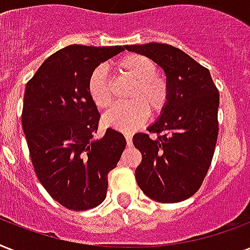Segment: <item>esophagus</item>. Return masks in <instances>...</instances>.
Returning a JSON list of instances; mask_svg holds the SVG:
<instances>
[{
  "instance_id": "obj_1",
  "label": "esophagus",
  "mask_w": 250,
  "mask_h": 250,
  "mask_svg": "<svg viewBox=\"0 0 250 250\" xmlns=\"http://www.w3.org/2000/svg\"><path fill=\"white\" fill-rule=\"evenodd\" d=\"M125 141H127V145H132V135H131V133H125Z\"/></svg>"
}]
</instances>
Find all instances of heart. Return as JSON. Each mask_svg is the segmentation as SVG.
I'll return each instance as SVG.
<instances>
[{
    "instance_id": "heart-1",
    "label": "heart",
    "mask_w": 250,
    "mask_h": 250,
    "mask_svg": "<svg viewBox=\"0 0 250 250\" xmlns=\"http://www.w3.org/2000/svg\"><path fill=\"white\" fill-rule=\"evenodd\" d=\"M118 70L122 75L132 80L128 92L131 102L118 105L104 117V125L118 131L129 132L140 127L149 115H158L166 109L170 100V85L161 75L157 63L148 56L128 53L118 61ZM88 94L100 109H109L113 105V92L107 70L98 66L88 79Z\"/></svg>"
}]
</instances>
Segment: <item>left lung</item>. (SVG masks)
<instances>
[{
	"label": "left lung",
	"mask_w": 250,
	"mask_h": 250,
	"mask_svg": "<svg viewBox=\"0 0 250 250\" xmlns=\"http://www.w3.org/2000/svg\"><path fill=\"white\" fill-rule=\"evenodd\" d=\"M164 68L170 100L161 117L132 141L143 160L135 171L140 189L154 201H184L201 187L218 139L219 92L209 70L180 49L150 42L125 45Z\"/></svg>",
	"instance_id": "1"
}]
</instances>
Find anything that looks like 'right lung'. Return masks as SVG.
Returning a JSON list of instances; mask_svg holds the SVG:
<instances>
[{
    "label": "right lung",
    "instance_id": "obj_1",
    "mask_svg": "<svg viewBox=\"0 0 250 250\" xmlns=\"http://www.w3.org/2000/svg\"><path fill=\"white\" fill-rule=\"evenodd\" d=\"M123 50L70 45L46 58L25 85L21 127L33 168L46 192L70 210L105 200L107 175L125 148V136L113 128L93 139L100 113L88 94L92 71Z\"/></svg>",
    "mask_w": 250,
    "mask_h": 250
}]
</instances>
